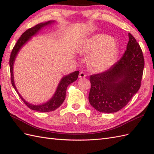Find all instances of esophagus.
Wrapping results in <instances>:
<instances>
[{
    "instance_id": "34e87169",
    "label": "esophagus",
    "mask_w": 154,
    "mask_h": 154,
    "mask_svg": "<svg viewBox=\"0 0 154 154\" xmlns=\"http://www.w3.org/2000/svg\"><path fill=\"white\" fill-rule=\"evenodd\" d=\"M79 77V78H84V77H86V74L83 73V72H80Z\"/></svg>"
}]
</instances>
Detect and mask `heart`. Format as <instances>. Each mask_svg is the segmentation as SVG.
Returning <instances> with one entry per match:
<instances>
[{
    "mask_svg": "<svg viewBox=\"0 0 154 154\" xmlns=\"http://www.w3.org/2000/svg\"><path fill=\"white\" fill-rule=\"evenodd\" d=\"M79 54L90 55L89 64L95 71H103L116 63L119 55L120 47L110 35L96 34L82 42L78 49Z\"/></svg>",
    "mask_w": 154,
    "mask_h": 154,
    "instance_id": "b5f03b06",
    "label": "heart"
}]
</instances>
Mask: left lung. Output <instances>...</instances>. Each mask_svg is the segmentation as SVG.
Returning <instances> with one entry per match:
<instances>
[{
	"mask_svg": "<svg viewBox=\"0 0 154 154\" xmlns=\"http://www.w3.org/2000/svg\"><path fill=\"white\" fill-rule=\"evenodd\" d=\"M123 56L109 70L90 76L91 105L101 112L122 109L138 92L144 67L139 44L131 34Z\"/></svg>",
	"mask_w": 154,
	"mask_h": 154,
	"instance_id": "left-lung-1",
	"label": "left lung"
}]
</instances>
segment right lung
Returning <instances> with one entry per match:
<instances>
[{"mask_svg":"<svg viewBox=\"0 0 154 154\" xmlns=\"http://www.w3.org/2000/svg\"><path fill=\"white\" fill-rule=\"evenodd\" d=\"M53 22H54V21H48L44 23H40V24L35 25V26L31 28H29L26 31L24 32V33L21 35L20 38L18 39V40L16 42L14 47L13 48L11 54V57H10L9 61L10 71H11V83L13 87L14 88L16 92L18 93L19 97H20V99L22 100L23 102L25 103L26 105L28 108H30V109L33 110H37L39 111V112H51V111H54L61 105V104L63 103V101L65 99V94H66V91L68 85L69 84L73 83L75 81H76L77 79L78 75L79 74V71H74L73 73L64 76L61 79L54 96L51 97V99L50 100H49L48 102L45 103L38 104V105H34V104H32L26 102L18 93V91L17 89H16L14 84V74H13V66H14L15 59L16 56H17L18 51L22 48L23 45L26 43L28 41H29V40H30L32 36H34V35L38 34L41 29L43 28L45 26L50 25Z\"/></svg>","mask_w":154,"mask_h":154,"instance_id":"obj_1","label":"right lung"}]
</instances>
